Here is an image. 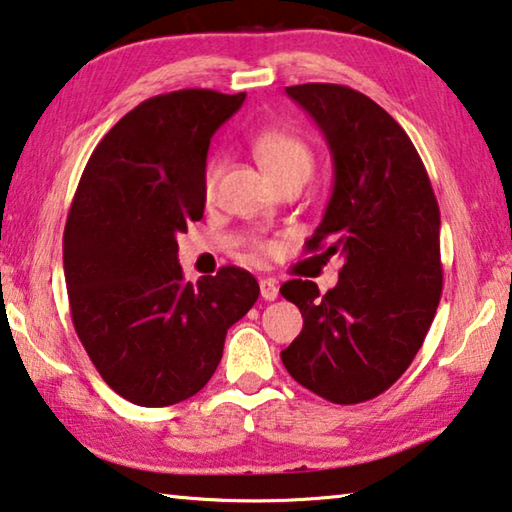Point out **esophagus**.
<instances>
[{"instance_id": "obj_1", "label": "esophagus", "mask_w": 512, "mask_h": 512, "mask_svg": "<svg viewBox=\"0 0 512 512\" xmlns=\"http://www.w3.org/2000/svg\"><path fill=\"white\" fill-rule=\"evenodd\" d=\"M261 297L265 301H274L279 297V283L274 279H261Z\"/></svg>"}]
</instances>
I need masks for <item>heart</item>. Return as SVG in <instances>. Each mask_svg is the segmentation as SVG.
Instances as JSON below:
<instances>
[{
    "instance_id": "b5f03b06",
    "label": "heart",
    "mask_w": 512,
    "mask_h": 512,
    "mask_svg": "<svg viewBox=\"0 0 512 512\" xmlns=\"http://www.w3.org/2000/svg\"><path fill=\"white\" fill-rule=\"evenodd\" d=\"M254 154L267 174L279 183L288 181H308L315 170L313 149L292 133H263L254 140ZM222 158L211 156L204 167V195L211 199L215 195L217 181L222 177ZM261 251H270V245H258Z\"/></svg>"
}]
</instances>
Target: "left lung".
Segmentation results:
<instances>
[{
  "label": "left lung",
  "instance_id": "1",
  "mask_svg": "<svg viewBox=\"0 0 512 512\" xmlns=\"http://www.w3.org/2000/svg\"><path fill=\"white\" fill-rule=\"evenodd\" d=\"M329 142L335 181L306 251L340 254L338 286L292 279L281 295L304 329L281 351L292 379L331 404L379 397L408 370L442 295L440 208L390 113L338 83L288 86Z\"/></svg>",
  "mask_w": 512,
  "mask_h": 512
}]
</instances>
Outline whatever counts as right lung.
<instances>
[{"label":"right lung","instance_id":"add662e5","mask_svg":"<svg viewBox=\"0 0 512 512\" xmlns=\"http://www.w3.org/2000/svg\"><path fill=\"white\" fill-rule=\"evenodd\" d=\"M245 92L186 88L149 97L88 158L63 233L67 299L92 365L117 395L172 406L211 381L226 331L256 304L247 270L183 279L179 233L204 217L213 133Z\"/></svg>","mask_w":512,"mask_h":512}]
</instances>
